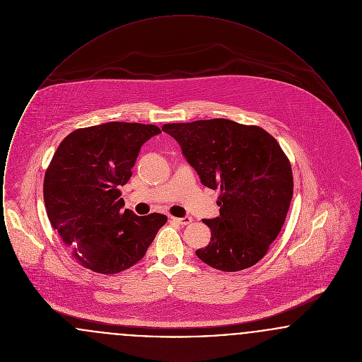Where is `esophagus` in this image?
I'll use <instances>...</instances> for the list:
<instances>
[{
  "instance_id": "34e87169",
  "label": "esophagus",
  "mask_w": 362,
  "mask_h": 362,
  "mask_svg": "<svg viewBox=\"0 0 362 362\" xmlns=\"http://www.w3.org/2000/svg\"><path fill=\"white\" fill-rule=\"evenodd\" d=\"M171 220L175 221V223H177V224L180 225H189L192 223V218L191 217H183V218H177V217H171Z\"/></svg>"
}]
</instances>
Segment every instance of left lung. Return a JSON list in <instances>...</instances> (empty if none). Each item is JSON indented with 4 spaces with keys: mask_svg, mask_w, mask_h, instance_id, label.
Masks as SVG:
<instances>
[{
    "mask_svg": "<svg viewBox=\"0 0 362 362\" xmlns=\"http://www.w3.org/2000/svg\"><path fill=\"white\" fill-rule=\"evenodd\" d=\"M202 185L220 189V216L204 220L211 239L197 257L221 272L258 263L276 240L293 197L291 161L259 126L229 119L167 123Z\"/></svg>",
    "mask_w": 362,
    "mask_h": 362,
    "instance_id": "1",
    "label": "left lung"
}]
</instances>
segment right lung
<instances>
[{"label":"right lung","mask_w":362,"mask_h":362,"mask_svg":"<svg viewBox=\"0 0 362 362\" xmlns=\"http://www.w3.org/2000/svg\"><path fill=\"white\" fill-rule=\"evenodd\" d=\"M161 133L155 124L108 122L71 132L45 173L47 217L76 262L99 274H117L144 258L167 216L122 209L138 152Z\"/></svg>","instance_id":"obj_1"}]
</instances>
